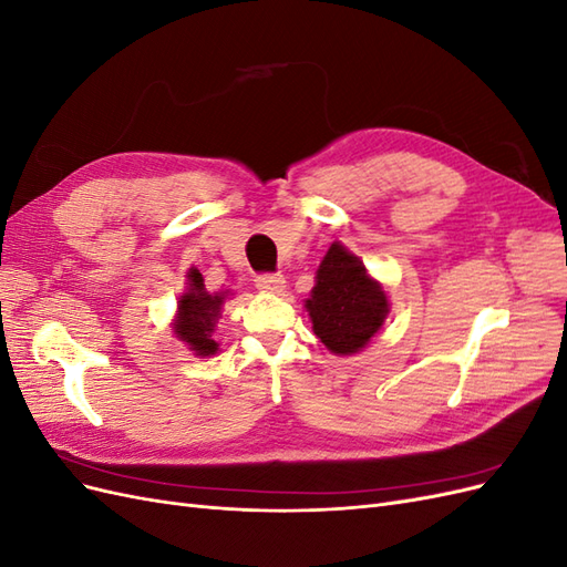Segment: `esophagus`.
Masks as SVG:
<instances>
[{
	"instance_id": "esophagus-1",
	"label": "esophagus",
	"mask_w": 567,
	"mask_h": 567,
	"mask_svg": "<svg viewBox=\"0 0 567 567\" xmlns=\"http://www.w3.org/2000/svg\"><path fill=\"white\" fill-rule=\"evenodd\" d=\"M255 286L257 290H262V293H281L286 279L281 274H260V277L255 279Z\"/></svg>"
}]
</instances>
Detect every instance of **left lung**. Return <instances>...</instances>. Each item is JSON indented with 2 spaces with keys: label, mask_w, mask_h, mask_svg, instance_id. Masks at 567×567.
<instances>
[{
  "label": "left lung",
  "mask_w": 567,
  "mask_h": 567,
  "mask_svg": "<svg viewBox=\"0 0 567 567\" xmlns=\"http://www.w3.org/2000/svg\"><path fill=\"white\" fill-rule=\"evenodd\" d=\"M305 300L317 338L333 354H354L381 331L390 312L383 286L342 244H331Z\"/></svg>",
  "instance_id": "obj_1"
}]
</instances>
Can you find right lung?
I'll return each instance as SVG.
<instances>
[{
	"label": "right lung",
	"instance_id": "1",
	"mask_svg": "<svg viewBox=\"0 0 567 567\" xmlns=\"http://www.w3.org/2000/svg\"><path fill=\"white\" fill-rule=\"evenodd\" d=\"M225 298L227 293H208L205 290L203 274L196 267L186 271V293L177 302L173 329L196 357H210L219 350L213 333Z\"/></svg>",
	"mask_w": 567,
	"mask_h": 567
}]
</instances>
